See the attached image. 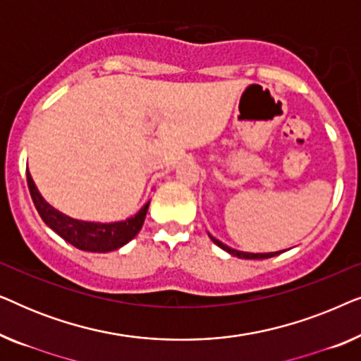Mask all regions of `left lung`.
<instances>
[{"label":"left lung","mask_w":361,"mask_h":361,"mask_svg":"<svg viewBox=\"0 0 361 361\" xmlns=\"http://www.w3.org/2000/svg\"><path fill=\"white\" fill-rule=\"evenodd\" d=\"M210 236V240L214 241L216 246H220L221 250L226 251V253H230L231 256H236V258H241V259H266V258H273V256H278L279 253H283V251H274V253H248V251H240V250H235V248H230V246H226L225 243H221L220 240L214 238V236ZM286 251V250H284Z\"/></svg>","instance_id":"obj_1"}]
</instances>
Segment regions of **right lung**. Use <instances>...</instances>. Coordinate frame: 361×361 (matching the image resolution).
Instances as JSON below:
<instances>
[{
    "mask_svg": "<svg viewBox=\"0 0 361 361\" xmlns=\"http://www.w3.org/2000/svg\"><path fill=\"white\" fill-rule=\"evenodd\" d=\"M29 194L32 197L36 210L41 215L49 228H52L59 236L75 246L82 251H92V253H108L115 251L135 238L140 233L142 224H145L149 200L136 212L135 215L128 216L126 220L111 221V224H102V221H85L72 219L51 204H47L34 184L31 172L26 171Z\"/></svg>",
    "mask_w": 361,
    "mask_h": 361,
    "instance_id": "obj_1",
    "label": "right lung"
}]
</instances>
